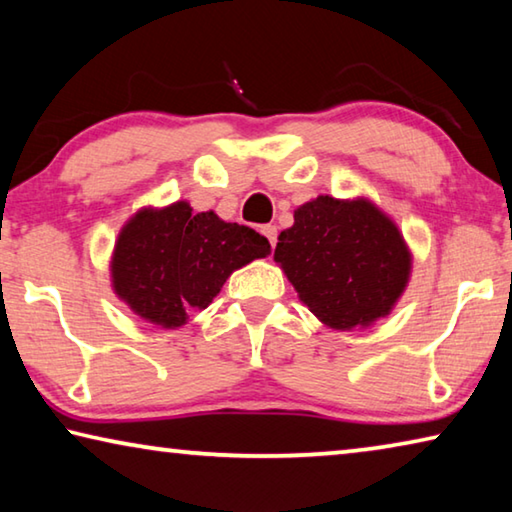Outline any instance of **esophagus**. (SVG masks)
<instances>
[{
    "instance_id": "34e87169",
    "label": "esophagus",
    "mask_w": 512,
    "mask_h": 512,
    "mask_svg": "<svg viewBox=\"0 0 512 512\" xmlns=\"http://www.w3.org/2000/svg\"><path fill=\"white\" fill-rule=\"evenodd\" d=\"M262 235H264L268 241H271V246L275 248V244H277V228H275V225H264Z\"/></svg>"
}]
</instances>
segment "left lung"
I'll list each match as a JSON object with an SVG mask.
<instances>
[{
    "label": "left lung",
    "instance_id": "left-lung-1",
    "mask_svg": "<svg viewBox=\"0 0 512 512\" xmlns=\"http://www.w3.org/2000/svg\"><path fill=\"white\" fill-rule=\"evenodd\" d=\"M273 257L311 314L341 332L391 314L411 275L400 230L366 198L300 205Z\"/></svg>",
    "mask_w": 512,
    "mask_h": 512
}]
</instances>
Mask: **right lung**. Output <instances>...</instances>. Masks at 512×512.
Here are the masks:
<instances>
[{
    "mask_svg": "<svg viewBox=\"0 0 512 512\" xmlns=\"http://www.w3.org/2000/svg\"><path fill=\"white\" fill-rule=\"evenodd\" d=\"M266 255L271 244L248 225L194 214L187 201L144 207L119 232L112 289L140 318L173 329L210 305L232 271Z\"/></svg>",
    "mask_w": 512,
    "mask_h": 512,
    "instance_id": "add662e5",
    "label": "right lung"
}]
</instances>
